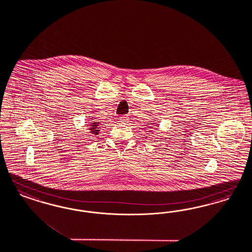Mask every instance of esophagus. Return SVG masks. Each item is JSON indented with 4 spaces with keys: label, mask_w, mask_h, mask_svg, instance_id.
Listing matches in <instances>:
<instances>
[{
    "label": "esophagus",
    "mask_w": 252,
    "mask_h": 252,
    "mask_svg": "<svg viewBox=\"0 0 252 252\" xmlns=\"http://www.w3.org/2000/svg\"><path fill=\"white\" fill-rule=\"evenodd\" d=\"M128 120V116L127 115H122L121 117H120V121L123 122V123H126V122H127Z\"/></svg>",
    "instance_id": "1"
}]
</instances>
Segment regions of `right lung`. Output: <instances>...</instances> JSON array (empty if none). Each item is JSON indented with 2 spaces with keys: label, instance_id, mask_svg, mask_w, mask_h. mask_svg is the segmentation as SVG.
Instances as JSON below:
<instances>
[{
  "label": "right lung",
  "instance_id": "right-lung-1",
  "mask_svg": "<svg viewBox=\"0 0 252 252\" xmlns=\"http://www.w3.org/2000/svg\"><path fill=\"white\" fill-rule=\"evenodd\" d=\"M98 124H99V123H96V122H95L94 124L90 125V126H91V127L89 128V130L91 131V133H92V134H95V135L97 134V132H98V129H97V128H98V127H97Z\"/></svg>",
  "mask_w": 252,
  "mask_h": 252
}]
</instances>
